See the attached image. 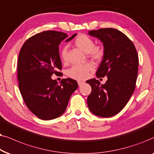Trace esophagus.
<instances>
[{
    "mask_svg": "<svg viewBox=\"0 0 154 154\" xmlns=\"http://www.w3.org/2000/svg\"><path fill=\"white\" fill-rule=\"evenodd\" d=\"M77 82H78V85L79 86V87L85 84V82H83V81H78Z\"/></svg>",
    "mask_w": 154,
    "mask_h": 154,
    "instance_id": "esophagus-1",
    "label": "esophagus"
}]
</instances>
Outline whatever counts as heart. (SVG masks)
<instances>
[{"label": "heart", "mask_w": 154, "mask_h": 154, "mask_svg": "<svg viewBox=\"0 0 154 154\" xmlns=\"http://www.w3.org/2000/svg\"><path fill=\"white\" fill-rule=\"evenodd\" d=\"M74 44L84 53H87L88 56L94 61H100L104 56V49L100 45H95L94 41L85 34H79L74 40ZM60 58L63 61L67 60V46L61 48L60 52ZM93 69V65L87 63L82 65H75L67 70L69 77L76 80H84L89 77L90 72Z\"/></svg>", "instance_id": "heart-1"}]
</instances>
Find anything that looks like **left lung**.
I'll use <instances>...</instances> for the list:
<instances>
[{
    "label": "left lung",
    "instance_id": "left-lung-1",
    "mask_svg": "<svg viewBox=\"0 0 154 154\" xmlns=\"http://www.w3.org/2000/svg\"><path fill=\"white\" fill-rule=\"evenodd\" d=\"M89 34L103 42L104 56L96 76L98 78L106 76L108 79L101 85L96 79L86 82L91 87L87 105L92 113L108 118L121 111L134 91L138 54L132 41L116 29L91 30Z\"/></svg>",
    "mask_w": 154,
    "mask_h": 154
}]
</instances>
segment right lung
<instances>
[{"instance_id":"right-lung-1","label":"right lung","mask_w":154,"mask_h":154,"mask_svg":"<svg viewBox=\"0 0 154 154\" xmlns=\"http://www.w3.org/2000/svg\"><path fill=\"white\" fill-rule=\"evenodd\" d=\"M67 37L64 32L44 31L29 38L20 49L17 62L20 93L30 111L42 120L60 116L78 87L72 79H63L58 83L51 77L61 73L59 44Z\"/></svg>"}]
</instances>
